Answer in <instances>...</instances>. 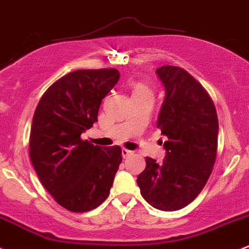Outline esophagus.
Listing matches in <instances>:
<instances>
[{
  "mask_svg": "<svg viewBox=\"0 0 249 249\" xmlns=\"http://www.w3.org/2000/svg\"><path fill=\"white\" fill-rule=\"evenodd\" d=\"M132 154H133V152L130 151V150H127V149H123V150H122V156H123V158L130 157V156L132 155Z\"/></svg>",
  "mask_w": 249,
  "mask_h": 249,
  "instance_id": "esophagus-1",
  "label": "esophagus"
}]
</instances>
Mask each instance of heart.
<instances>
[{
	"mask_svg": "<svg viewBox=\"0 0 249 249\" xmlns=\"http://www.w3.org/2000/svg\"><path fill=\"white\" fill-rule=\"evenodd\" d=\"M151 93V89L143 83H135L132 85V94Z\"/></svg>",
	"mask_w": 249,
	"mask_h": 249,
	"instance_id": "b5f03b06",
	"label": "heart"
}]
</instances>
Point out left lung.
<instances>
[{"label":"left lung","instance_id":"1","mask_svg":"<svg viewBox=\"0 0 249 249\" xmlns=\"http://www.w3.org/2000/svg\"><path fill=\"white\" fill-rule=\"evenodd\" d=\"M156 74L165 89L157 127L168 138L162 164L146 157L137 177L143 198L164 212L184 208L197 197L213 171L218 120L209 94L187 71L162 66Z\"/></svg>","mask_w":249,"mask_h":249}]
</instances>
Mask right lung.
Returning a JSON list of instances; mask_svg holds the SVG:
<instances>
[{
    "instance_id": "obj_1",
    "label": "right lung",
    "mask_w": 249,
    "mask_h": 249,
    "mask_svg": "<svg viewBox=\"0 0 249 249\" xmlns=\"http://www.w3.org/2000/svg\"><path fill=\"white\" fill-rule=\"evenodd\" d=\"M119 76L116 68L68 73L45 92L34 112L32 164L46 190L71 212L102 204L122 163L118 145L102 147L80 138L98 120L102 100Z\"/></svg>"
}]
</instances>
